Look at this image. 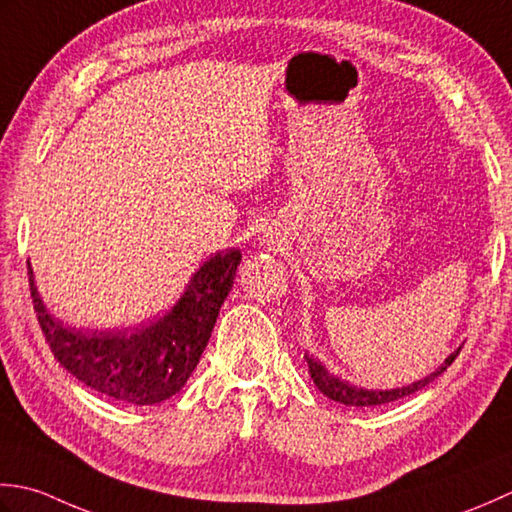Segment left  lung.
<instances>
[{
	"label": "left lung",
	"instance_id": "1",
	"mask_svg": "<svg viewBox=\"0 0 512 512\" xmlns=\"http://www.w3.org/2000/svg\"><path fill=\"white\" fill-rule=\"evenodd\" d=\"M462 347H457L451 356H448L440 367H437L431 375H426L424 380H417L409 387H402V389H389V391H369V389H360V387H353L347 380H340L338 375L329 373L325 367H322V362L311 358L309 353H305V360H307V367L311 373V380H314L316 387L320 389V393H325L329 400L333 402H340V404H347V406H380V404H389L395 402L400 398H406V395H411L415 391L424 389L426 384H431L437 375H442L448 367H451L453 360L460 356Z\"/></svg>",
	"mask_w": 512,
	"mask_h": 512
}]
</instances>
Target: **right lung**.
Returning a JSON list of instances; mask_svg holds the SVG:
<instances>
[{
	"instance_id": "1",
	"label": "right lung",
	"mask_w": 512,
	"mask_h": 512,
	"mask_svg": "<svg viewBox=\"0 0 512 512\" xmlns=\"http://www.w3.org/2000/svg\"><path fill=\"white\" fill-rule=\"evenodd\" d=\"M238 265L241 249L210 256L194 271L172 311L134 333L70 327L52 316L39 298L30 263L28 283L39 327L61 367L108 398L150 406L172 398L190 380Z\"/></svg>"
}]
</instances>
